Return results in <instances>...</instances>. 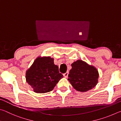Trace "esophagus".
I'll use <instances>...</instances> for the list:
<instances>
[{
    "label": "esophagus",
    "instance_id": "esophagus-1",
    "mask_svg": "<svg viewBox=\"0 0 121 121\" xmlns=\"http://www.w3.org/2000/svg\"><path fill=\"white\" fill-rule=\"evenodd\" d=\"M68 74H69V72H68V71H67L66 73H65L64 74H63V76H64L65 78H67L68 76Z\"/></svg>",
    "mask_w": 121,
    "mask_h": 121
}]
</instances>
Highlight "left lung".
<instances>
[{
    "label": "left lung",
    "mask_w": 121,
    "mask_h": 121,
    "mask_svg": "<svg viewBox=\"0 0 121 121\" xmlns=\"http://www.w3.org/2000/svg\"><path fill=\"white\" fill-rule=\"evenodd\" d=\"M71 67L68 80L76 90L85 92L97 84L99 73L93 65L82 60H78L71 64Z\"/></svg>",
    "instance_id": "left-lung-1"
}]
</instances>
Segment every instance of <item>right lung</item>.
Listing matches in <instances>:
<instances>
[{
	"mask_svg": "<svg viewBox=\"0 0 121 121\" xmlns=\"http://www.w3.org/2000/svg\"><path fill=\"white\" fill-rule=\"evenodd\" d=\"M59 67L50 56H38L26 73V82L35 92L44 93L52 91L63 78Z\"/></svg>",
	"mask_w": 121,
	"mask_h": 121,
	"instance_id": "add662e5",
	"label": "right lung"
}]
</instances>
